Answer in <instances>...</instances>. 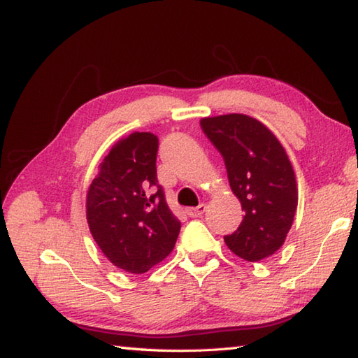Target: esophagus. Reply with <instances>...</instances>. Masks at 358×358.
<instances>
[{
    "mask_svg": "<svg viewBox=\"0 0 358 358\" xmlns=\"http://www.w3.org/2000/svg\"><path fill=\"white\" fill-rule=\"evenodd\" d=\"M204 210H206V204H199L196 208H189L186 212L191 218H199L204 214Z\"/></svg>",
    "mask_w": 358,
    "mask_h": 358,
    "instance_id": "esophagus-1",
    "label": "esophagus"
}]
</instances>
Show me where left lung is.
Returning a JSON list of instances; mask_svg holds the SVG:
<instances>
[{
  "label": "left lung",
  "instance_id": "1",
  "mask_svg": "<svg viewBox=\"0 0 358 358\" xmlns=\"http://www.w3.org/2000/svg\"><path fill=\"white\" fill-rule=\"evenodd\" d=\"M200 126L222 154L232 192L245 210L238 229L224 235L227 248L248 262L271 257L283 246L299 203L283 146L260 121L243 113L203 118Z\"/></svg>",
  "mask_w": 358,
  "mask_h": 358
}]
</instances>
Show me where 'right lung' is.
Listing matches in <instances>:
<instances>
[{
    "mask_svg": "<svg viewBox=\"0 0 358 358\" xmlns=\"http://www.w3.org/2000/svg\"><path fill=\"white\" fill-rule=\"evenodd\" d=\"M157 154V135H127L104 157L87 191L94 240L113 266L131 273L163 262L181 227L158 185Z\"/></svg>",
    "mask_w": 358,
    "mask_h": 358,
    "instance_id": "right-lung-1",
    "label": "right lung"
}]
</instances>
